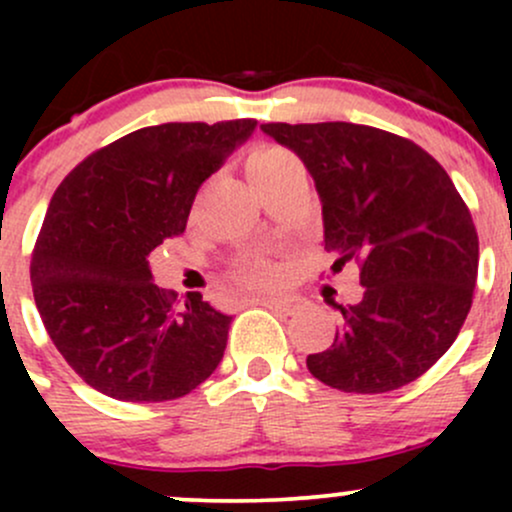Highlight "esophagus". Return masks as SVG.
<instances>
[{
  "instance_id": "34e87169",
  "label": "esophagus",
  "mask_w": 512,
  "mask_h": 512,
  "mask_svg": "<svg viewBox=\"0 0 512 512\" xmlns=\"http://www.w3.org/2000/svg\"><path fill=\"white\" fill-rule=\"evenodd\" d=\"M245 303L264 305V308L279 310V313H284V315H293L301 310V298H296V296H257V298H248Z\"/></svg>"
}]
</instances>
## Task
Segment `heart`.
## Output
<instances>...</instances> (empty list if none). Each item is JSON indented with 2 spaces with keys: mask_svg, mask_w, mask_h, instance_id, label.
<instances>
[{
  "mask_svg": "<svg viewBox=\"0 0 512 512\" xmlns=\"http://www.w3.org/2000/svg\"><path fill=\"white\" fill-rule=\"evenodd\" d=\"M293 170H301V163H298L296 156L289 154L286 149H279V146H260V149L252 151L248 158V175L250 180L255 182V187L286 178ZM272 276L274 269L264 262L248 264V267L240 272V279L250 286L267 284Z\"/></svg>",
  "mask_w": 512,
  "mask_h": 512,
  "instance_id": "heart-1",
  "label": "heart"
}]
</instances>
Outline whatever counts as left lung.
I'll use <instances>...</instances> for the list:
<instances>
[{"instance_id": "left-lung-1", "label": "left lung", "mask_w": 512, "mask_h": 512, "mask_svg": "<svg viewBox=\"0 0 512 512\" xmlns=\"http://www.w3.org/2000/svg\"><path fill=\"white\" fill-rule=\"evenodd\" d=\"M313 175L325 250L361 267L363 298L337 305L327 351L308 356L320 383L380 395L424 375L472 308L479 238L450 175L421 146L354 122L260 127Z\"/></svg>"}]
</instances>
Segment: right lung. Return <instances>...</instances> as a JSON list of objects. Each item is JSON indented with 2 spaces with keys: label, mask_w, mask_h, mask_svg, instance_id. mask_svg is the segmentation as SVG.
<instances>
[{
  "label": "right lung",
  "mask_w": 512,
  "mask_h": 512,
  "mask_svg": "<svg viewBox=\"0 0 512 512\" xmlns=\"http://www.w3.org/2000/svg\"><path fill=\"white\" fill-rule=\"evenodd\" d=\"M257 120L166 122L81 161L50 199L33 250L35 305L52 344L93 390L168 402L195 390L226 351L231 315L158 289L149 255L180 236L204 180Z\"/></svg>",
  "instance_id": "right-lung-1"
}]
</instances>
